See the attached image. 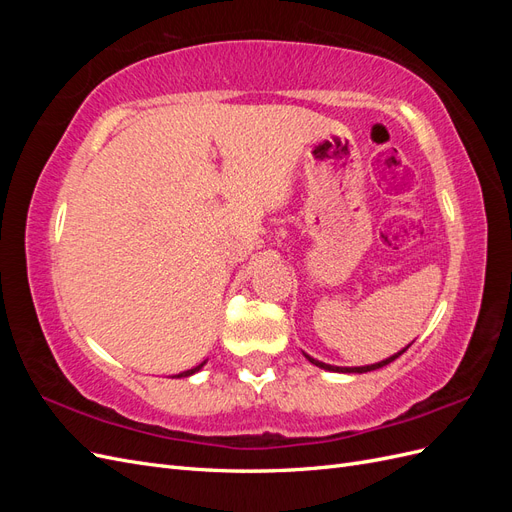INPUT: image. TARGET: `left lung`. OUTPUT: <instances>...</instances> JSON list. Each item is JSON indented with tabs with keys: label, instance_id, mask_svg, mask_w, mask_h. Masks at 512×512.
Returning a JSON list of instances; mask_svg holds the SVG:
<instances>
[{
	"label": "left lung",
	"instance_id": "obj_1",
	"mask_svg": "<svg viewBox=\"0 0 512 512\" xmlns=\"http://www.w3.org/2000/svg\"><path fill=\"white\" fill-rule=\"evenodd\" d=\"M408 348H410V344H408L404 350H399L397 354L389 356V359H384V361H380V363H374V365H363V367H337V365H327V363H322V361H316V359H312V356H309V354H305V359H307L309 363H314V365H316V367H320V369H327V371H337V374H365V371H374V369H380V367H384V365L393 363V361L397 359V356L404 354Z\"/></svg>",
	"mask_w": 512,
	"mask_h": 512
}]
</instances>
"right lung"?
Listing matches in <instances>:
<instances>
[{
  "label": "right lung",
  "mask_w": 512,
  "mask_h": 512,
  "mask_svg": "<svg viewBox=\"0 0 512 512\" xmlns=\"http://www.w3.org/2000/svg\"><path fill=\"white\" fill-rule=\"evenodd\" d=\"M207 363V361H205ZM205 363H200V365H196V367H192V369H188V371H181V374H177L175 378H188V376H192V374H196V371L200 369V367H203Z\"/></svg>",
  "instance_id": "1"
}]
</instances>
